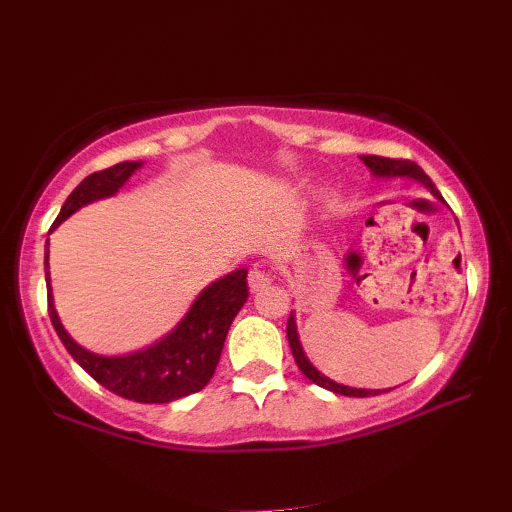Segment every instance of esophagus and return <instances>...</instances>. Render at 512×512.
Masks as SVG:
<instances>
[{"instance_id":"34e87169","label":"esophagus","mask_w":512,"mask_h":512,"mask_svg":"<svg viewBox=\"0 0 512 512\" xmlns=\"http://www.w3.org/2000/svg\"><path fill=\"white\" fill-rule=\"evenodd\" d=\"M247 283H249V289H252V292H263V289L272 283V274L267 272L265 267H254L252 272H249V276H247Z\"/></svg>"}]
</instances>
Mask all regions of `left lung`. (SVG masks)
<instances>
[{"mask_svg":"<svg viewBox=\"0 0 512 512\" xmlns=\"http://www.w3.org/2000/svg\"><path fill=\"white\" fill-rule=\"evenodd\" d=\"M361 160L365 162V167L372 171V176H376V178H397V176L412 178V180L421 182V185L426 187L432 196L443 202L437 187L432 185V180L426 176V173H423V169L419 165H414V162H410V160H392V158H381V156H361ZM287 341H289V347H292V354H294L298 368H301V372L307 376V379H310L316 385H321V388L330 390L334 394H343V397H374V394L388 392V390L350 388V385L336 383L332 379H327L325 374L318 372L314 365L310 363V359H307V354L303 352L301 339H298L296 314H289V318H287Z\"/></svg>","mask_w":512,"mask_h":512,"instance_id":"1","label":"left lung"}]
</instances>
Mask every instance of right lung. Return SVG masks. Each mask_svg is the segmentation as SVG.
<instances>
[{"mask_svg":"<svg viewBox=\"0 0 512 512\" xmlns=\"http://www.w3.org/2000/svg\"><path fill=\"white\" fill-rule=\"evenodd\" d=\"M140 167L142 160L120 162V165L86 176L66 198L51 231L89 202L118 194L124 182ZM44 272L48 316H51V323L66 350L80 363V368L89 372L106 390L138 403H169L205 388L216 372L229 325L249 296L247 269L240 267L202 289L187 314L180 318V323L165 339L131 354L104 356L73 341L71 334L64 330L60 316H57L51 272H48V240L44 249Z\"/></svg>","mask_w":512,"mask_h":512,"instance_id":"right-lung-1","label":"right lung"}]
</instances>
